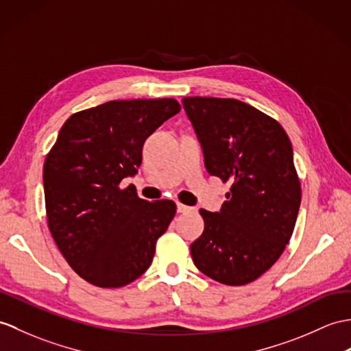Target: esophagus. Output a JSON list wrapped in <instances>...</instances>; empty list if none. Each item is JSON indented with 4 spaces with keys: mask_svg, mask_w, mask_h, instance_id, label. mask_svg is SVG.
<instances>
[{
    "mask_svg": "<svg viewBox=\"0 0 351 351\" xmlns=\"http://www.w3.org/2000/svg\"><path fill=\"white\" fill-rule=\"evenodd\" d=\"M176 208H178V213H181V214H184V213H190V210L193 209V208H190V206L184 205V203H178Z\"/></svg>",
    "mask_w": 351,
    "mask_h": 351,
    "instance_id": "34e87169",
    "label": "esophagus"
}]
</instances>
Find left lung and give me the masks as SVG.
<instances>
[{
  "label": "left lung",
  "mask_w": 351,
  "mask_h": 351,
  "mask_svg": "<svg viewBox=\"0 0 351 351\" xmlns=\"http://www.w3.org/2000/svg\"><path fill=\"white\" fill-rule=\"evenodd\" d=\"M208 172L230 182L219 213L191 243L195 267L226 286H245L286 250L302 199L286 130L272 117L234 99L184 97Z\"/></svg>",
  "instance_id": "left-lung-1"
}]
</instances>
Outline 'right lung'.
<instances>
[{"label":"right lung","instance_id":"right-lung-1","mask_svg":"<svg viewBox=\"0 0 351 351\" xmlns=\"http://www.w3.org/2000/svg\"><path fill=\"white\" fill-rule=\"evenodd\" d=\"M179 110L175 99L103 103L73 113L47 152V227L70 267L89 284L124 287L151 266L176 203L146 202L121 181L137 172L146 137Z\"/></svg>","mask_w":351,"mask_h":351}]
</instances>
